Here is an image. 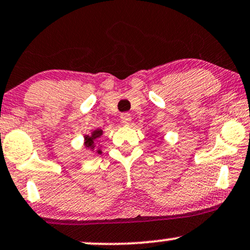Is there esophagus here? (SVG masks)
Returning a JSON list of instances; mask_svg holds the SVG:
<instances>
[{
	"mask_svg": "<svg viewBox=\"0 0 250 250\" xmlns=\"http://www.w3.org/2000/svg\"><path fill=\"white\" fill-rule=\"evenodd\" d=\"M120 119H121V122L123 123V125H129V123H130V121H131L130 114H128V113L121 114Z\"/></svg>",
	"mask_w": 250,
	"mask_h": 250,
	"instance_id": "34e87169",
	"label": "esophagus"
}]
</instances>
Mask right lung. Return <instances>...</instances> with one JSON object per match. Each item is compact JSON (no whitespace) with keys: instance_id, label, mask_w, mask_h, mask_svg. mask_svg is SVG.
Returning a JSON list of instances; mask_svg holds the SVG:
<instances>
[{"instance_id":"obj_1","label":"right lung","mask_w":250,"mask_h":250,"mask_svg":"<svg viewBox=\"0 0 250 250\" xmlns=\"http://www.w3.org/2000/svg\"><path fill=\"white\" fill-rule=\"evenodd\" d=\"M102 133H104L102 129H95L94 131H92L91 135H85V136H83V146H85V148L87 150H89V151L94 152L96 155H100L102 152L100 146L96 148L95 143H96V140L101 136Z\"/></svg>"}]
</instances>
